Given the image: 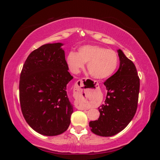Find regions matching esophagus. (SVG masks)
Wrapping results in <instances>:
<instances>
[{
  "instance_id": "esophagus-1",
  "label": "esophagus",
  "mask_w": 160,
  "mask_h": 160,
  "mask_svg": "<svg viewBox=\"0 0 160 160\" xmlns=\"http://www.w3.org/2000/svg\"><path fill=\"white\" fill-rule=\"evenodd\" d=\"M84 80H85V79L79 80L78 81H77L76 86H75V89H76L78 92H80V94H86V91H87V90H86V89H85V88H84V87H83V84H82V82H84ZM85 80H86V79H85ZM75 107H76L77 109H80V110L85 109V107L81 106V105L79 104H75Z\"/></svg>"
}]
</instances>
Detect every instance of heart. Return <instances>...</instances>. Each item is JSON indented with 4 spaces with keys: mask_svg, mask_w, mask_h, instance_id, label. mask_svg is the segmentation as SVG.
I'll use <instances>...</instances> for the list:
<instances>
[{
    "mask_svg": "<svg viewBox=\"0 0 160 160\" xmlns=\"http://www.w3.org/2000/svg\"><path fill=\"white\" fill-rule=\"evenodd\" d=\"M69 69L77 73L88 63L89 73L96 79H105L116 71L118 64V56L116 51L96 45L81 47L78 52L70 51L66 57Z\"/></svg>",
    "mask_w": 160,
    "mask_h": 160,
    "instance_id": "1",
    "label": "heart"
}]
</instances>
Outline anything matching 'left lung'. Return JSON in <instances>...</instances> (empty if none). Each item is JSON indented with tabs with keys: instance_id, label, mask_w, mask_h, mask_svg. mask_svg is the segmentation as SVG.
I'll list each match as a JSON object with an SVG mask.
<instances>
[{
	"instance_id": "left-lung-1",
	"label": "left lung",
	"mask_w": 160,
	"mask_h": 160,
	"mask_svg": "<svg viewBox=\"0 0 160 160\" xmlns=\"http://www.w3.org/2000/svg\"><path fill=\"white\" fill-rule=\"evenodd\" d=\"M119 68L104 82L107 94L105 104L98 108V120L89 125L94 134L112 136L128 125L136 112L140 91V78L132 62L118 50Z\"/></svg>"
}]
</instances>
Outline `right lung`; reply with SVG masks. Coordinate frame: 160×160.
Returning <instances> with one entry per match:
<instances>
[{
	"instance_id": "obj_1",
	"label": "right lung",
	"mask_w": 160,
	"mask_h": 160,
	"mask_svg": "<svg viewBox=\"0 0 160 160\" xmlns=\"http://www.w3.org/2000/svg\"><path fill=\"white\" fill-rule=\"evenodd\" d=\"M61 43L47 44L28 56L20 73V107L29 126L53 136L68 128L73 111L67 94L72 78Z\"/></svg>"
}]
</instances>
